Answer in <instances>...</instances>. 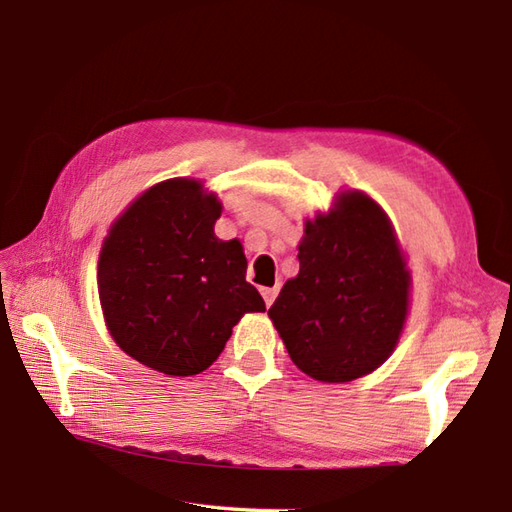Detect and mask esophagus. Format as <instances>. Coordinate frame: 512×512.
I'll return each instance as SVG.
<instances>
[{
  "label": "esophagus",
  "instance_id": "obj_1",
  "mask_svg": "<svg viewBox=\"0 0 512 512\" xmlns=\"http://www.w3.org/2000/svg\"><path fill=\"white\" fill-rule=\"evenodd\" d=\"M277 291H280V287H264V289H262V296H264L266 307H271V305H273V300H275V296H277Z\"/></svg>",
  "mask_w": 512,
  "mask_h": 512
}]
</instances>
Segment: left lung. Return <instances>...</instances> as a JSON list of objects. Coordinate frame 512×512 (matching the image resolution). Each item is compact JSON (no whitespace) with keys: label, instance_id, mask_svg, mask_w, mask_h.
Returning a JSON list of instances; mask_svg holds the SVG:
<instances>
[{"label":"left lung","instance_id":"left-lung-1","mask_svg":"<svg viewBox=\"0 0 512 512\" xmlns=\"http://www.w3.org/2000/svg\"><path fill=\"white\" fill-rule=\"evenodd\" d=\"M298 259L268 309L291 361L325 384L370 375L400 343L411 305L393 221L366 192L343 189L305 221Z\"/></svg>","mask_w":512,"mask_h":512}]
</instances>
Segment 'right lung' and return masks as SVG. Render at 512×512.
<instances>
[{"instance_id":"obj_1","label":"right lung","mask_w":512,"mask_h":512,"mask_svg":"<svg viewBox=\"0 0 512 512\" xmlns=\"http://www.w3.org/2000/svg\"><path fill=\"white\" fill-rule=\"evenodd\" d=\"M221 210L203 180L169 178L137 196L101 244L108 332L128 357L164 375L207 370L241 316L266 311L246 282L241 241L214 235Z\"/></svg>"}]
</instances>
